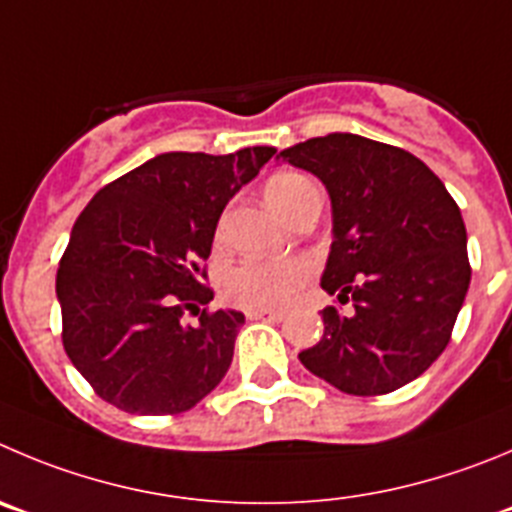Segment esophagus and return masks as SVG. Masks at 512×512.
Listing matches in <instances>:
<instances>
[{
  "instance_id": "34e87169",
  "label": "esophagus",
  "mask_w": 512,
  "mask_h": 512,
  "mask_svg": "<svg viewBox=\"0 0 512 512\" xmlns=\"http://www.w3.org/2000/svg\"><path fill=\"white\" fill-rule=\"evenodd\" d=\"M250 321H267V323H280L285 318L283 310H250L247 313Z\"/></svg>"
}]
</instances>
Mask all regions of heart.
<instances>
[{
	"label": "heart",
	"mask_w": 512,
	"mask_h": 512,
	"mask_svg": "<svg viewBox=\"0 0 512 512\" xmlns=\"http://www.w3.org/2000/svg\"><path fill=\"white\" fill-rule=\"evenodd\" d=\"M310 184L295 171L275 174L265 186V199L278 214L290 207L300 191ZM313 275V265L303 257L290 260H250L232 267L222 278V295L245 310H283L298 298Z\"/></svg>",
	"instance_id": "b5f03b06"
}]
</instances>
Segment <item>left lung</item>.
<instances>
[{"label":"left lung","instance_id":"left-lung-1","mask_svg":"<svg viewBox=\"0 0 512 512\" xmlns=\"http://www.w3.org/2000/svg\"><path fill=\"white\" fill-rule=\"evenodd\" d=\"M326 184L333 245L321 288L323 338L300 364L353 396H379L422 376L447 348L470 288L467 232L439 176L404 148L328 133L280 151Z\"/></svg>","mask_w":512,"mask_h":512}]
</instances>
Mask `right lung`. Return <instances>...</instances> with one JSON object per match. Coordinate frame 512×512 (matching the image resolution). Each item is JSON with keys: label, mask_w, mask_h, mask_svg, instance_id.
<instances>
[{"label": "right lung", "mask_w": 512, "mask_h": 512, "mask_svg": "<svg viewBox=\"0 0 512 512\" xmlns=\"http://www.w3.org/2000/svg\"><path fill=\"white\" fill-rule=\"evenodd\" d=\"M275 156L171 151L105 184L80 212L57 270L62 346L100 399L128 414H179L224 379L245 315L199 310L214 229ZM200 315L184 327L180 315Z\"/></svg>", "instance_id": "add662e5"}]
</instances>
